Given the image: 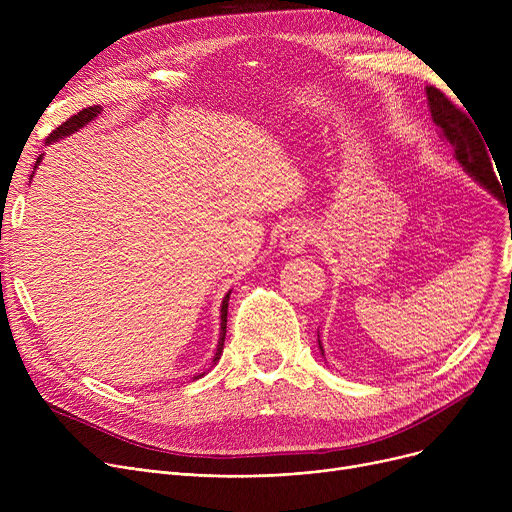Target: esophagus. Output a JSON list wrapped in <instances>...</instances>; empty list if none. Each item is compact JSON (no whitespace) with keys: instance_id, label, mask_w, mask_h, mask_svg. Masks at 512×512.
Returning a JSON list of instances; mask_svg holds the SVG:
<instances>
[{"instance_id":"1","label":"esophagus","mask_w":512,"mask_h":512,"mask_svg":"<svg viewBox=\"0 0 512 512\" xmlns=\"http://www.w3.org/2000/svg\"><path fill=\"white\" fill-rule=\"evenodd\" d=\"M311 240V230L307 224L303 222H292L290 226L284 228L282 236H280V242H282V249L288 253V255H297V253H303L305 247L309 245Z\"/></svg>"}]
</instances>
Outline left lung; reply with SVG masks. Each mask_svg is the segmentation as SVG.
Returning <instances> with one entry per match:
<instances>
[{"label":"left lung","mask_w":512,"mask_h":512,"mask_svg":"<svg viewBox=\"0 0 512 512\" xmlns=\"http://www.w3.org/2000/svg\"><path fill=\"white\" fill-rule=\"evenodd\" d=\"M427 93V105H429V112H432V120L434 124L440 128L442 137L450 143L454 157L459 164L463 166V170L479 184L490 191L494 197H498L504 203V195H502V186L500 180L494 174L492 168V159L486 145H483L481 139L483 134H479L481 130L475 128L473 118L469 120L465 116V112H461L459 107H456L440 89L436 87H425ZM469 114V112H467ZM319 338V334H317ZM319 342V340H317ZM319 351L324 355V346L319 342Z\"/></svg>","instance_id":"obj_1"}]
</instances>
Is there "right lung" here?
Here are the masks:
<instances>
[{"instance_id": "obj_1", "label": "right lung", "mask_w": 512, "mask_h": 512, "mask_svg": "<svg viewBox=\"0 0 512 512\" xmlns=\"http://www.w3.org/2000/svg\"><path fill=\"white\" fill-rule=\"evenodd\" d=\"M101 114V107L99 105H91V107H87V110H83V112H78L76 116H72L70 120H66L62 126H58L56 130H53L49 137H47V143H56V141H60V139H64V137H68V134H72V132H76L78 128H83L85 124H89L93 118H97ZM41 159H43V155H39L37 157V161H35V168L41 164ZM228 301H230V292H226V297H224V301H222V307H220V340H218V348H215V355H213V359H211V367L220 361V357H222V351H224V338H226V321H228ZM205 375V371L203 373H199V375H195L193 380H199V378H203Z\"/></svg>"}]
</instances>
